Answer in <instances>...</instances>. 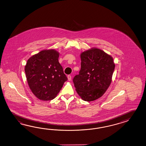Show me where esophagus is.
<instances>
[{
	"instance_id": "obj_1",
	"label": "esophagus",
	"mask_w": 146,
	"mask_h": 146,
	"mask_svg": "<svg viewBox=\"0 0 146 146\" xmlns=\"http://www.w3.org/2000/svg\"><path fill=\"white\" fill-rule=\"evenodd\" d=\"M68 79L69 81H70L71 80V75H68L67 76Z\"/></svg>"
}]
</instances>
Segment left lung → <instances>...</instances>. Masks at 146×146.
<instances>
[{"mask_svg": "<svg viewBox=\"0 0 146 146\" xmlns=\"http://www.w3.org/2000/svg\"><path fill=\"white\" fill-rule=\"evenodd\" d=\"M80 58V70L73 79L76 90L84 101H95L110 85L115 64L112 56L97 48L82 53Z\"/></svg>", "mask_w": 146, "mask_h": 146, "instance_id": "left-lung-1", "label": "left lung"}]
</instances>
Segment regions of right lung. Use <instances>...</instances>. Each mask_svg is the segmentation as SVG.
<instances>
[{"mask_svg": "<svg viewBox=\"0 0 146 146\" xmlns=\"http://www.w3.org/2000/svg\"><path fill=\"white\" fill-rule=\"evenodd\" d=\"M59 56L56 50H45L27 61L25 72L29 86L34 95L42 101L54 99L67 80Z\"/></svg>", "mask_w": 146, "mask_h": 146, "instance_id": "add662e5", "label": "right lung"}]
</instances>
